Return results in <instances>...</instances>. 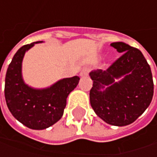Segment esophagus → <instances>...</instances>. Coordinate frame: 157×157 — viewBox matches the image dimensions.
<instances>
[{
  "instance_id": "obj_1",
  "label": "esophagus",
  "mask_w": 157,
  "mask_h": 157,
  "mask_svg": "<svg viewBox=\"0 0 157 157\" xmlns=\"http://www.w3.org/2000/svg\"><path fill=\"white\" fill-rule=\"evenodd\" d=\"M89 71H90V68L86 67V68H84V69L81 71V72H80V76H81V77H86V76L88 75Z\"/></svg>"
}]
</instances>
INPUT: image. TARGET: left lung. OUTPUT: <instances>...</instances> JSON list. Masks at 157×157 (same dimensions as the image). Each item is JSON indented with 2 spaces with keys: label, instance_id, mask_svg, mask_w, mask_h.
I'll return each mask as SVG.
<instances>
[{
  "label": "left lung",
  "instance_id": "1",
  "mask_svg": "<svg viewBox=\"0 0 157 157\" xmlns=\"http://www.w3.org/2000/svg\"><path fill=\"white\" fill-rule=\"evenodd\" d=\"M110 45L121 56L105 71L94 70L90 103L105 122L122 127L133 123L150 104L154 83L150 66L138 49L122 42Z\"/></svg>",
  "mask_w": 157,
  "mask_h": 157
}]
</instances>
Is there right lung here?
<instances>
[{"instance_id": "right-lung-1", "label": "right lung", "mask_w": 157, "mask_h": 157, "mask_svg": "<svg viewBox=\"0 0 157 157\" xmlns=\"http://www.w3.org/2000/svg\"><path fill=\"white\" fill-rule=\"evenodd\" d=\"M21 47L9 63L5 78V99L12 115L29 128L45 129L63 116L66 99L79 82L74 76L57 81L47 88H33L24 82L21 74L22 59L35 44Z\"/></svg>"}]
</instances>
